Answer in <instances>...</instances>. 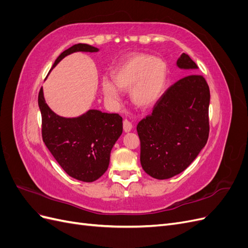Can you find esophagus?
I'll list each match as a JSON object with an SVG mask.
<instances>
[{
    "instance_id": "esophagus-1",
    "label": "esophagus",
    "mask_w": 248,
    "mask_h": 248,
    "mask_svg": "<svg viewBox=\"0 0 248 248\" xmlns=\"http://www.w3.org/2000/svg\"><path fill=\"white\" fill-rule=\"evenodd\" d=\"M123 129L125 132H129L132 129V124L128 121V120H124L123 121Z\"/></svg>"
}]
</instances>
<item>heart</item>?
Returning <instances> with one entry per match:
<instances>
[{
    "label": "heart",
    "instance_id": "heart-1",
    "mask_svg": "<svg viewBox=\"0 0 248 248\" xmlns=\"http://www.w3.org/2000/svg\"><path fill=\"white\" fill-rule=\"evenodd\" d=\"M111 78L101 82L104 96L111 100H119L120 91L131 89L130 97L137 107L147 108L153 107L160 99L167 84V65L161 59L150 55L134 54L125 58Z\"/></svg>",
    "mask_w": 248,
    "mask_h": 248
}]
</instances>
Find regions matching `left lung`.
Listing matches in <instances>:
<instances>
[{"instance_id": "left-lung-1", "label": "left lung", "mask_w": 248, "mask_h": 248, "mask_svg": "<svg viewBox=\"0 0 248 248\" xmlns=\"http://www.w3.org/2000/svg\"><path fill=\"white\" fill-rule=\"evenodd\" d=\"M180 69L197 70L190 57L177 60ZM210 90L206 79L192 73L170 86L156 102L151 115L137 126L140 164L149 176L174 177L197 158L209 137Z\"/></svg>"}]
</instances>
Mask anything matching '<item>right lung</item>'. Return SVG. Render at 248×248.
<instances>
[{
    "label": "right lung",
    "instance_id": "obj_1",
    "mask_svg": "<svg viewBox=\"0 0 248 248\" xmlns=\"http://www.w3.org/2000/svg\"><path fill=\"white\" fill-rule=\"evenodd\" d=\"M98 50L89 44H76L57 58L51 69L73 52ZM38 106L42 117V140L61 168L82 182L99 179L107 171L111 149L122 134V117L98 109H89L76 118L61 117L46 104L42 88Z\"/></svg>",
    "mask_w": 248,
    "mask_h": 248
}]
</instances>
